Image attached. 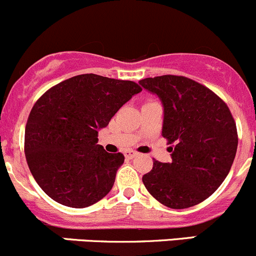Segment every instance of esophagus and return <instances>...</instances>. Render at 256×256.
Wrapping results in <instances>:
<instances>
[{"label": "esophagus", "mask_w": 256, "mask_h": 256, "mask_svg": "<svg viewBox=\"0 0 256 256\" xmlns=\"http://www.w3.org/2000/svg\"><path fill=\"white\" fill-rule=\"evenodd\" d=\"M138 152L136 151H134V150H128V151H126L125 152V156H126V158H128V160H131V158H134V157H136L138 156Z\"/></svg>", "instance_id": "obj_1"}]
</instances>
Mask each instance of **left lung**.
Segmentation results:
<instances>
[{
	"label": "left lung",
	"instance_id": "1",
	"mask_svg": "<svg viewBox=\"0 0 256 256\" xmlns=\"http://www.w3.org/2000/svg\"><path fill=\"white\" fill-rule=\"evenodd\" d=\"M138 84L164 106L162 136L171 162L154 161L142 182L150 194L172 209L198 204L228 176L238 147L234 118L212 90L184 76L146 78Z\"/></svg>",
	"mask_w": 256,
	"mask_h": 256
}]
</instances>
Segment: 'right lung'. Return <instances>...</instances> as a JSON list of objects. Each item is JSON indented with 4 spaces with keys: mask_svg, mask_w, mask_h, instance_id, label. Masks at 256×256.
<instances>
[{
    "mask_svg": "<svg viewBox=\"0 0 256 256\" xmlns=\"http://www.w3.org/2000/svg\"><path fill=\"white\" fill-rule=\"evenodd\" d=\"M141 90L130 80L82 74L40 96L26 125L24 154L46 194L66 207L85 208L112 190L125 157L98 144V132Z\"/></svg>",
    "mask_w": 256,
    "mask_h": 256,
    "instance_id": "1",
    "label": "right lung"
}]
</instances>
